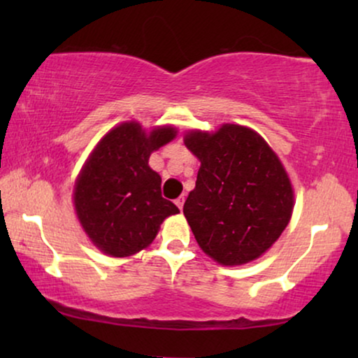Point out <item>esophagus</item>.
<instances>
[{"label": "esophagus", "instance_id": "esophagus-1", "mask_svg": "<svg viewBox=\"0 0 358 358\" xmlns=\"http://www.w3.org/2000/svg\"><path fill=\"white\" fill-rule=\"evenodd\" d=\"M184 202H185V197H184V195H180V197H178V199H176V205H178V208L179 210H182V207H184Z\"/></svg>", "mask_w": 358, "mask_h": 358}]
</instances>
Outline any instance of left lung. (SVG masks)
<instances>
[{
    "mask_svg": "<svg viewBox=\"0 0 358 358\" xmlns=\"http://www.w3.org/2000/svg\"><path fill=\"white\" fill-rule=\"evenodd\" d=\"M184 143L200 161L184 215L199 246L222 266L262 256L287 228L293 189L267 141L248 127L192 130Z\"/></svg>",
    "mask_w": 358,
    "mask_h": 358,
    "instance_id": "8db88e82",
    "label": "left lung"
}]
</instances>
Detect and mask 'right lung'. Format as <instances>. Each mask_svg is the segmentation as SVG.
Returning a JSON list of instances; mask_svg holds the SVG:
<instances>
[{
    "instance_id": "right-lung-1",
    "label": "right lung",
    "mask_w": 358,
    "mask_h": 358,
    "mask_svg": "<svg viewBox=\"0 0 358 358\" xmlns=\"http://www.w3.org/2000/svg\"><path fill=\"white\" fill-rule=\"evenodd\" d=\"M174 127L146 131L124 122L104 135L83 166L75 184V210L96 248L112 257H127L150 246L159 224L179 213L161 195L159 174L150 155L174 138Z\"/></svg>"
}]
</instances>
